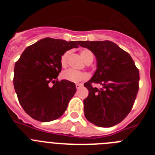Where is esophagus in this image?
<instances>
[{"label": "esophagus", "instance_id": "34e87169", "mask_svg": "<svg viewBox=\"0 0 155 155\" xmlns=\"http://www.w3.org/2000/svg\"><path fill=\"white\" fill-rule=\"evenodd\" d=\"M75 85H76V88H77V89H80L81 87H82V85H83V84H75Z\"/></svg>", "mask_w": 155, "mask_h": 155}]
</instances>
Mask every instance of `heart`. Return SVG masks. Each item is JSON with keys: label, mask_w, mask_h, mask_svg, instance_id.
Instances as JSON below:
<instances>
[{"label": "heart", "mask_w": 155, "mask_h": 155, "mask_svg": "<svg viewBox=\"0 0 155 155\" xmlns=\"http://www.w3.org/2000/svg\"><path fill=\"white\" fill-rule=\"evenodd\" d=\"M71 54L70 51H66L65 53L61 56V64L63 67H65L68 64V58ZM81 56L83 58L86 64H91L93 61V53L87 49H84L81 51ZM86 74L81 71H75L73 69H68L64 71L62 74V78L64 80L69 81L71 82H79L86 79Z\"/></svg>", "instance_id": "heart-1"}]
</instances>
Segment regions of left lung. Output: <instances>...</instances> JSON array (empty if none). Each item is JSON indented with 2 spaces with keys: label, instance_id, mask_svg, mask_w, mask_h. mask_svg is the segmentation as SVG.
Instances as JSON below:
<instances>
[{
  "label": "left lung",
  "instance_id": "8db88e82",
  "mask_svg": "<svg viewBox=\"0 0 155 155\" xmlns=\"http://www.w3.org/2000/svg\"><path fill=\"white\" fill-rule=\"evenodd\" d=\"M91 50L97 70L84 85L88 96L84 100L86 119L101 127L120 124L130 113L139 90V71L132 57L111 41H78ZM101 85V89L93 86Z\"/></svg>",
  "mask_w": 155,
  "mask_h": 155
}]
</instances>
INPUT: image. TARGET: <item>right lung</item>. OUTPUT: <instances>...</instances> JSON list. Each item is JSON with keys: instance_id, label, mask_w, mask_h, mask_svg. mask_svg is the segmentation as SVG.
Instances as JSON below:
<instances>
[{"instance_id": "obj_1", "label": "right lung", "mask_w": 155, "mask_h": 155, "mask_svg": "<svg viewBox=\"0 0 155 155\" xmlns=\"http://www.w3.org/2000/svg\"><path fill=\"white\" fill-rule=\"evenodd\" d=\"M78 42L45 38L28 46L15 64L13 81L18 99L34 120H57L68 108L76 86L69 81H60L57 77L62 68L61 56L78 47Z\"/></svg>"}]
</instances>
